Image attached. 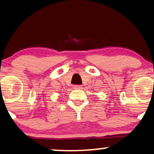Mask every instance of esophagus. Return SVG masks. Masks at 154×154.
Instances as JSON below:
<instances>
[{
	"label": "esophagus",
	"instance_id": "34e87169",
	"mask_svg": "<svg viewBox=\"0 0 154 154\" xmlns=\"http://www.w3.org/2000/svg\"><path fill=\"white\" fill-rule=\"evenodd\" d=\"M74 88L77 90H80L82 89V86L79 85H74Z\"/></svg>",
	"mask_w": 154,
	"mask_h": 154
}]
</instances>
